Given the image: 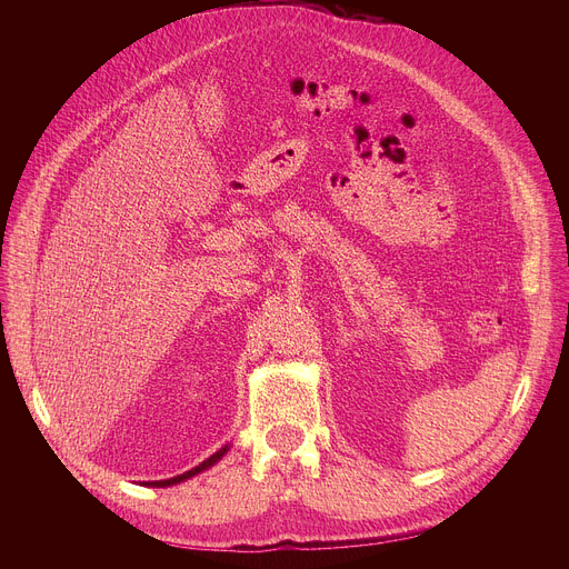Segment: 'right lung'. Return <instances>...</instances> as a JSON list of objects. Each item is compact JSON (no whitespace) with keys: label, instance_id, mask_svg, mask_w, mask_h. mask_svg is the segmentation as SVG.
Listing matches in <instances>:
<instances>
[{"label":"right lung","instance_id":"obj_1","mask_svg":"<svg viewBox=\"0 0 569 569\" xmlns=\"http://www.w3.org/2000/svg\"><path fill=\"white\" fill-rule=\"evenodd\" d=\"M227 450H229V443L227 446H222L218 452H213L209 459H204L202 463H198L196 468H191V470H187V472H182V475H178V477H171V479H159V481H146L143 486H157V489H164V486H173V483H180V481H187V479H191V477H196V475H200L202 470H207V468H211V466H216L224 455H227Z\"/></svg>","mask_w":569,"mask_h":569}]
</instances>
